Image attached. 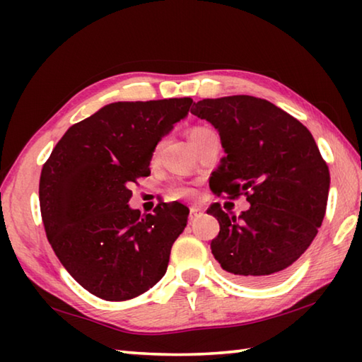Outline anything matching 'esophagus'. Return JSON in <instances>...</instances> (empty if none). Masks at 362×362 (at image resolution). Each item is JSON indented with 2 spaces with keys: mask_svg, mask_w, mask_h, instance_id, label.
Masks as SVG:
<instances>
[{
  "mask_svg": "<svg viewBox=\"0 0 362 362\" xmlns=\"http://www.w3.org/2000/svg\"><path fill=\"white\" fill-rule=\"evenodd\" d=\"M201 209H198V207H189V216H188V218L189 220H194V218H198L199 216H201Z\"/></svg>",
  "mask_w": 362,
  "mask_h": 362,
  "instance_id": "1",
  "label": "esophagus"
}]
</instances>
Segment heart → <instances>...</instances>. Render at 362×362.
<instances>
[{"label":"heart","mask_w":362,"mask_h":362,"mask_svg":"<svg viewBox=\"0 0 362 362\" xmlns=\"http://www.w3.org/2000/svg\"><path fill=\"white\" fill-rule=\"evenodd\" d=\"M207 132H211V129H207V127H193L192 132H189V140H192L193 144L194 140H198L201 136H204ZM158 156H159V146H156V150L153 151V161H156ZM170 193H173L174 198H188V196L194 194V187L187 185V183H175Z\"/></svg>","instance_id":"heart-1"}]
</instances>
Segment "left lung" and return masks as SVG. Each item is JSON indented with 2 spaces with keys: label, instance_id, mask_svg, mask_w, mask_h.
<instances>
[{
  "label": "left lung",
  "instance_id": "1",
  "mask_svg": "<svg viewBox=\"0 0 362 362\" xmlns=\"http://www.w3.org/2000/svg\"><path fill=\"white\" fill-rule=\"evenodd\" d=\"M192 113L218 131L225 156L214 194L250 203L240 217L211 204L220 231L211 243L225 272L263 286L283 279L317 235L326 214L329 168L311 132L284 110L252 95L193 103Z\"/></svg>",
  "mask_w": 362,
  "mask_h": 362
}]
</instances>
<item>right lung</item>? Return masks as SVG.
<instances>
[{"label": "right lung", "mask_w": 362, "mask_h": 362, "mask_svg": "<svg viewBox=\"0 0 362 362\" xmlns=\"http://www.w3.org/2000/svg\"><path fill=\"white\" fill-rule=\"evenodd\" d=\"M193 100L115 102L73 124L40 177L46 236L73 279L93 296L122 302L155 286L185 230L188 207L159 203L153 214L131 209V185L150 175L163 136Z\"/></svg>", "instance_id": "add662e5"}]
</instances>
